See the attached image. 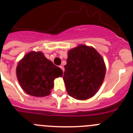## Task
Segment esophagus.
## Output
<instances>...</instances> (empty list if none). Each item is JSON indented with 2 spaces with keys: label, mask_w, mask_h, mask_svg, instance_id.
Wrapping results in <instances>:
<instances>
[{
  "label": "esophagus",
  "mask_w": 133,
  "mask_h": 133,
  "mask_svg": "<svg viewBox=\"0 0 133 133\" xmlns=\"http://www.w3.org/2000/svg\"><path fill=\"white\" fill-rule=\"evenodd\" d=\"M60 68H61V69H62V70H63V72H64V67H63V66H60Z\"/></svg>",
  "instance_id": "34e87169"
}]
</instances>
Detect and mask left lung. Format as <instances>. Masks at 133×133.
Segmentation results:
<instances>
[{
	"mask_svg": "<svg viewBox=\"0 0 133 133\" xmlns=\"http://www.w3.org/2000/svg\"><path fill=\"white\" fill-rule=\"evenodd\" d=\"M63 79L68 94L77 100L92 97L103 84L106 66L101 55L81 44L68 52Z\"/></svg>",
	"mask_w": 133,
	"mask_h": 133,
	"instance_id": "1",
	"label": "left lung"
}]
</instances>
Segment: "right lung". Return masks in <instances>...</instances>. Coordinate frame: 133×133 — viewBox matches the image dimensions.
Instances as JSON below:
<instances>
[{
  "instance_id": "obj_1",
  "label": "right lung",
  "mask_w": 133,
  "mask_h": 133,
  "mask_svg": "<svg viewBox=\"0 0 133 133\" xmlns=\"http://www.w3.org/2000/svg\"><path fill=\"white\" fill-rule=\"evenodd\" d=\"M16 76L21 88L27 94L43 97L50 95L54 80L63 76V70L43 52L31 51L18 63Z\"/></svg>"
}]
</instances>
